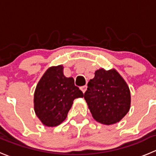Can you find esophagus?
Instances as JSON below:
<instances>
[{"instance_id": "obj_1", "label": "esophagus", "mask_w": 156, "mask_h": 156, "mask_svg": "<svg viewBox=\"0 0 156 156\" xmlns=\"http://www.w3.org/2000/svg\"><path fill=\"white\" fill-rule=\"evenodd\" d=\"M80 88H81V90L82 91L83 93H85V91H86V90H87V85H84V86H81Z\"/></svg>"}]
</instances>
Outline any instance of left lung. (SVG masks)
<instances>
[{"label": "left lung", "instance_id": "left-lung-1", "mask_svg": "<svg viewBox=\"0 0 156 156\" xmlns=\"http://www.w3.org/2000/svg\"><path fill=\"white\" fill-rule=\"evenodd\" d=\"M93 118L101 124L119 122L130 108L128 85L115 70H97L84 94Z\"/></svg>", "mask_w": 156, "mask_h": 156}]
</instances>
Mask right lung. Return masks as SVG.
Returning <instances> with one entry per match:
<instances>
[{
    "instance_id": "1",
    "label": "right lung",
    "mask_w": 156,
    "mask_h": 156,
    "mask_svg": "<svg viewBox=\"0 0 156 156\" xmlns=\"http://www.w3.org/2000/svg\"><path fill=\"white\" fill-rule=\"evenodd\" d=\"M84 96L73 78H66L63 67H51L39 81L34 92V111L44 126L54 127L66 119L75 98Z\"/></svg>"
}]
</instances>
